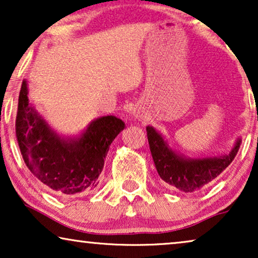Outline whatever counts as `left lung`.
Returning <instances> with one entry per match:
<instances>
[{"label":"left lung","mask_w":258,"mask_h":258,"mask_svg":"<svg viewBox=\"0 0 258 258\" xmlns=\"http://www.w3.org/2000/svg\"><path fill=\"white\" fill-rule=\"evenodd\" d=\"M151 156L160 177L184 192H192L214 181L234 161L241 146L237 139L228 154L204 158H185L170 149L167 141L153 126H147Z\"/></svg>","instance_id":"left-lung-1"}]
</instances>
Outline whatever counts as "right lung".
Instances as JSON below:
<instances>
[{"label": "right lung", "instance_id": "right-lung-1", "mask_svg": "<svg viewBox=\"0 0 258 258\" xmlns=\"http://www.w3.org/2000/svg\"><path fill=\"white\" fill-rule=\"evenodd\" d=\"M124 125L115 116H103L81 136L66 140L29 103L26 81L21 86L15 129L24 163L38 181L61 195H75L98 184L109 147Z\"/></svg>", "mask_w": 258, "mask_h": 258}]
</instances>
